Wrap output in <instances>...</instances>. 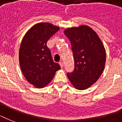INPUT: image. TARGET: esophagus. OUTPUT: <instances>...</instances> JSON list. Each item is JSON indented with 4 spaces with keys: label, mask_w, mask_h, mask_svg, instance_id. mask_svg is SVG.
Returning a JSON list of instances; mask_svg holds the SVG:
<instances>
[{
    "label": "esophagus",
    "mask_w": 122,
    "mask_h": 122,
    "mask_svg": "<svg viewBox=\"0 0 122 122\" xmlns=\"http://www.w3.org/2000/svg\"><path fill=\"white\" fill-rule=\"evenodd\" d=\"M59 65H60V66H61V68H63V66H64V65H63V62H59Z\"/></svg>",
    "instance_id": "1"
}]
</instances>
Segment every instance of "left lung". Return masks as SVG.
<instances>
[{
  "label": "left lung",
  "mask_w": 122,
  "mask_h": 122,
  "mask_svg": "<svg viewBox=\"0 0 122 122\" xmlns=\"http://www.w3.org/2000/svg\"><path fill=\"white\" fill-rule=\"evenodd\" d=\"M64 33L70 40L74 71L67 76L75 89L85 90L98 80L106 63V50L94 30L87 25L68 28Z\"/></svg>",
  "instance_id": "obj_1"
}]
</instances>
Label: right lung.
<instances>
[{"mask_svg":"<svg viewBox=\"0 0 122 122\" xmlns=\"http://www.w3.org/2000/svg\"><path fill=\"white\" fill-rule=\"evenodd\" d=\"M59 30L49 23L35 24L26 33L19 51V61L24 76L37 88L49 83L61 67L54 63L47 42Z\"/></svg>","mask_w":122,"mask_h":122,"instance_id":"obj_1","label":"right lung"}]
</instances>
